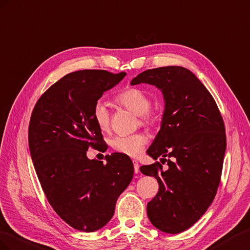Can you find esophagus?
Returning <instances> with one entry per match:
<instances>
[{
    "mask_svg": "<svg viewBox=\"0 0 250 250\" xmlns=\"http://www.w3.org/2000/svg\"><path fill=\"white\" fill-rule=\"evenodd\" d=\"M133 165H134V172L137 174V173L139 172V165H138V161H136V160H133Z\"/></svg>",
    "mask_w": 250,
    "mask_h": 250,
    "instance_id": "34e87169",
    "label": "esophagus"
}]
</instances>
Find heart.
<instances>
[{
    "instance_id": "obj_1",
    "label": "heart",
    "mask_w": 250,
    "mask_h": 250,
    "mask_svg": "<svg viewBox=\"0 0 250 250\" xmlns=\"http://www.w3.org/2000/svg\"><path fill=\"white\" fill-rule=\"evenodd\" d=\"M116 104L133 112L138 116L140 125H152L155 123L154 114L149 111L152 101L146 91L139 88H126L114 98ZM94 123L102 131H108L111 123L110 111L103 102H97L92 110ZM147 144V136L136 133L127 136H116L111 139L110 145L114 151L131 157L138 156Z\"/></svg>"
}]
</instances>
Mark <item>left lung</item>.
<instances>
[{"label": "left lung", "mask_w": 250, "mask_h": 250, "mask_svg": "<svg viewBox=\"0 0 250 250\" xmlns=\"http://www.w3.org/2000/svg\"><path fill=\"white\" fill-rule=\"evenodd\" d=\"M141 83L160 89L166 104L161 127L146 153L155 160L161 157L168 167L159 162L140 167L159 184L147 203V217L159 230L179 233L204 215L217 194L226 149L223 118L208 90L187 68L148 69L131 84Z\"/></svg>", "instance_id": "8db88e82"}]
</instances>
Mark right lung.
Returning <instances> with one entry per match:
<instances>
[{"label":"right lung","instance_id":"obj_1","mask_svg":"<svg viewBox=\"0 0 250 250\" xmlns=\"http://www.w3.org/2000/svg\"><path fill=\"white\" fill-rule=\"evenodd\" d=\"M125 72L82 70L52 84L31 114L28 141L42 188L55 212L84 232L104 227L134 174L125 154L106 155V163L89 159V147L106 148L92 110L104 92L123 81Z\"/></svg>","mask_w":250,"mask_h":250}]
</instances>
